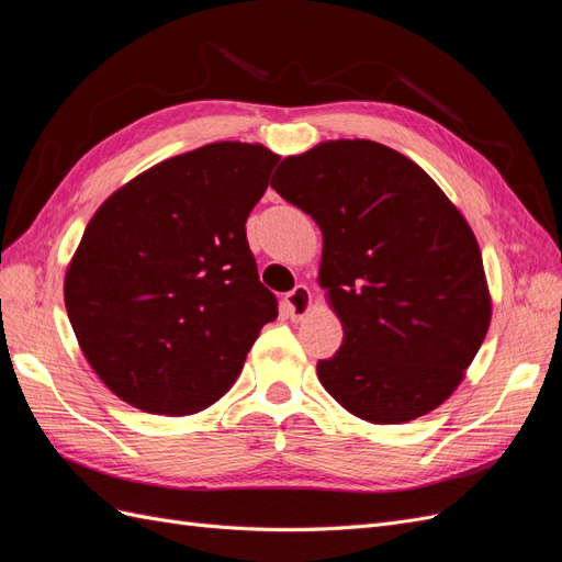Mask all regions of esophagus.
<instances>
[{
  "mask_svg": "<svg viewBox=\"0 0 562 562\" xmlns=\"http://www.w3.org/2000/svg\"><path fill=\"white\" fill-rule=\"evenodd\" d=\"M310 310H312V291L307 285L300 283L285 295V312L293 321H300L310 314Z\"/></svg>",
  "mask_w": 562,
  "mask_h": 562,
  "instance_id": "34e87169",
  "label": "esophagus"
}]
</instances>
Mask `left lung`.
Listing matches in <instances>:
<instances>
[{
	"label": "left lung",
	"mask_w": 562,
	"mask_h": 562,
	"mask_svg": "<svg viewBox=\"0 0 562 562\" xmlns=\"http://www.w3.org/2000/svg\"><path fill=\"white\" fill-rule=\"evenodd\" d=\"M271 187L323 234L318 283L345 330L316 366L323 389L372 424L431 413L464 380L492 316L464 215L415 161L372 140L285 157Z\"/></svg>",
	"instance_id": "1"
}]
</instances>
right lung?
I'll list each match as a JSON object with an SVG mask.
<instances>
[{
  "label": "right lung",
  "mask_w": 562,
  "mask_h": 562,
  "mask_svg": "<svg viewBox=\"0 0 562 562\" xmlns=\"http://www.w3.org/2000/svg\"><path fill=\"white\" fill-rule=\"evenodd\" d=\"M279 155L211 143L166 159L95 211L65 274V310L95 375L151 415H192L239 378L279 304L246 220Z\"/></svg>",
  "instance_id": "add662e5"
}]
</instances>
